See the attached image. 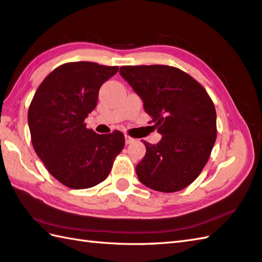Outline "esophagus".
I'll return each instance as SVG.
<instances>
[{
  "instance_id": "34e87169",
  "label": "esophagus",
  "mask_w": 262,
  "mask_h": 262,
  "mask_svg": "<svg viewBox=\"0 0 262 262\" xmlns=\"http://www.w3.org/2000/svg\"><path fill=\"white\" fill-rule=\"evenodd\" d=\"M135 141H136L135 138H133V137H130V136H128V135H125V142H126V144H130V143L135 142Z\"/></svg>"
}]
</instances>
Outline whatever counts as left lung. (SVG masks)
<instances>
[{
	"label": "left lung",
	"instance_id": "obj_1",
	"mask_svg": "<svg viewBox=\"0 0 262 262\" xmlns=\"http://www.w3.org/2000/svg\"><path fill=\"white\" fill-rule=\"evenodd\" d=\"M120 76L141 97L162 137L143 142L146 153L136 166L142 184L159 192L181 191L195 181L217 137L216 109L207 91L175 67L124 66Z\"/></svg>",
	"mask_w": 262,
	"mask_h": 262
}]
</instances>
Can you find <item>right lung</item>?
<instances>
[{
  "label": "right lung",
  "mask_w": 262,
  "mask_h": 262,
  "mask_svg": "<svg viewBox=\"0 0 262 262\" xmlns=\"http://www.w3.org/2000/svg\"><path fill=\"white\" fill-rule=\"evenodd\" d=\"M118 67L95 62H69L42 81L28 110L35 152L55 179L74 189L93 187L111 171L125 136L106 135L86 128L84 120L95 109L102 84Z\"/></svg>",
  "instance_id": "add662e5"
}]
</instances>
